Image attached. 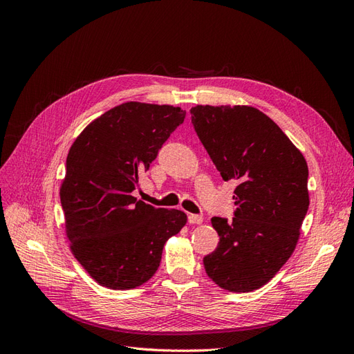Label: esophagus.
Returning <instances> with one entry per match:
<instances>
[{
  "mask_svg": "<svg viewBox=\"0 0 354 354\" xmlns=\"http://www.w3.org/2000/svg\"><path fill=\"white\" fill-rule=\"evenodd\" d=\"M187 221L190 224H201L203 221V218H202V216H195V214H189Z\"/></svg>",
  "mask_w": 354,
  "mask_h": 354,
  "instance_id": "1",
  "label": "esophagus"
}]
</instances>
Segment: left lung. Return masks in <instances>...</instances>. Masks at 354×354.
<instances>
[{
	"instance_id": "left-lung-1",
	"label": "left lung",
	"mask_w": 354,
	"mask_h": 354,
	"mask_svg": "<svg viewBox=\"0 0 354 354\" xmlns=\"http://www.w3.org/2000/svg\"><path fill=\"white\" fill-rule=\"evenodd\" d=\"M195 131L224 181L236 180L234 217H212L220 242L203 257L212 282L251 292L292 255L308 209L303 153L269 116L252 106L198 104Z\"/></svg>"
}]
</instances>
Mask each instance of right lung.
<instances>
[{
  "mask_svg": "<svg viewBox=\"0 0 354 354\" xmlns=\"http://www.w3.org/2000/svg\"><path fill=\"white\" fill-rule=\"evenodd\" d=\"M186 112L127 102L75 138L60 186L71 251L99 285L122 291L156 273L165 242L185 227L178 209L155 208L131 192Z\"/></svg>",
  "mask_w": 354,
  "mask_h": 354,
  "instance_id": "add662e5",
  "label": "right lung"
}]
</instances>
